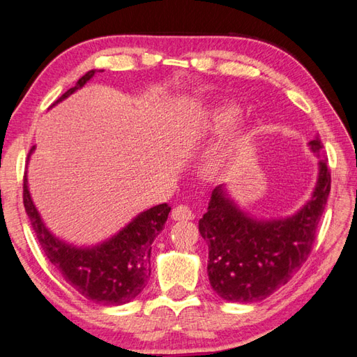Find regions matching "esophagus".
<instances>
[{
  "label": "esophagus",
  "instance_id": "obj_1",
  "mask_svg": "<svg viewBox=\"0 0 357 357\" xmlns=\"http://www.w3.org/2000/svg\"><path fill=\"white\" fill-rule=\"evenodd\" d=\"M172 219H174V221H192V219H195V213L185 204H179L172 210Z\"/></svg>",
  "mask_w": 357,
  "mask_h": 357
}]
</instances>
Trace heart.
Segmentation results:
<instances>
[{
    "label": "heart",
    "instance_id": "obj_1",
    "mask_svg": "<svg viewBox=\"0 0 357 357\" xmlns=\"http://www.w3.org/2000/svg\"><path fill=\"white\" fill-rule=\"evenodd\" d=\"M239 113H241V110L234 104L224 102V104L213 105V107H211L210 112L207 113L206 130L211 135H221L227 130H230V128L234 126V123L238 121ZM238 142H239V138H234L229 144V146L219 151V153L215 156L213 161H211L213 169H218V167H221L227 161H229L230 156H231V151H233L234 147L238 146Z\"/></svg>",
    "mask_w": 357,
    "mask_h": 357
}]
</instances>
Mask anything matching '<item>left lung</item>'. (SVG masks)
<instances>
[{"label": "left lung", "mask_w": 357, "mask_h": 357, "mask_svg": "<svg viewBox=\"0 0 357 357\" xmlns=\"http://www.w3.org/2000/svg\"><path fill=\"white\" fill-rule=\"evenodd\" d=\"M310 147L321 158L319 179L312 199L287 219L255 221L216 187L207 213L199 221L208 244V279L213 290L230 302L265 299L285 285L308 259L331 188L328 159L319 138Z\"/></svg>", "instance_id": "obj_1"}]
</instances>
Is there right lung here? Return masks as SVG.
I'll list each match as a JSON object with an SVG mask.
<instances>
[{"label": "right lung", "mask_w": 357, "mask_h": 357, "mask_svg": "<svg viewBox=\"0 0 357 357\" xmlns=\"http://www.w3.org/2000/svg\"><path fill=\"white\" fill-rule=\"evenodd\" d=\"M93 75L95 70L87 72L78 79L77 86L67 90L52 105L81 89ZM33 149H30L29 156ZM22 202L44 255L53 267L61 273L66 282L84 298L104 305H123L135 299L147 285L151 242L162 230L169 218L172 208L169 204H159L142 211L116 236L101 245L77 248L59 241L45 229L30 198L26 174L22 184Z\"/></svg>", "instance_id": "1"}]
</instances>
